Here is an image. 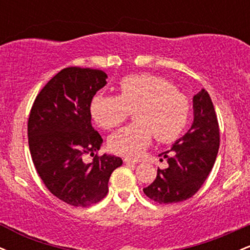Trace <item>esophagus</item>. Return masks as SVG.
<instances>
[{
  "label": "esophagus",
  "mask_w": 250,
  "mask_h": 250,
  "mask_svg": "<svg viewBox=\"0 0 250 250\" xmlns=\"http://www.w3.org/2000/svg\"><path fill=\"white\" fill-rule=\"evenodd\" d=\"M123 162H125V165L127 166H135L137 163L136 160L129 159V157H125V159H123Z\"/></svg>",
  "instance_id": "esophagus-1"
}]
</instances>
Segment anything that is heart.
I'll list each match as a JSON object with an SVG mask.
<instances>
[{"label":"heart","mask_w":250,"mask_h":250,"mask_svg":"<svg viewBox=\"0 0 250 250\" xmlns=\"http://www.w3.org/2000/svg\"><path fill=\"white\" fill-rule=\"evenodd\" d=\"M134 111L136 122L109 139V148L125 156H137L150 143L171 142L188 122L190 102L165 77L135 74L123 77L117 96L97 94L90 102V114L100 127L111 130Z\"/></svg>","instance_id":"b5f03b06"}]
</instances>
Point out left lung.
I'll return each instance as SVG.
<instances>
[{
  "label": "left lung",
  "mask_w": 250,
  "mask_h": 250,
  "mask_svg": "<svg viewBox=\"0 0 250 250\" xmlns=\"http://www.w3.org/2000/svg\"><path fill=\"white\" fill-rule=\"evenodd\" d=\"M194 122L174 143L170 150L159 155L168 167L157 169L156 179L143 189L160 205L182 202L199 191L214 167L220 147V128L214 104L202 89L193 99Z\"/></svg>",
  "instance_id": "1"
}]
</instances>
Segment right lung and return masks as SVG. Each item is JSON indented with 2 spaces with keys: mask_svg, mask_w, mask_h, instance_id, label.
<instances>
[{
  "mask_svg": "<svg viewBox=\"0 0 250 250\" xmlns=\"http://www.w3.org/2000/svg\"><path fill=\"white\" fill-rule=\"evenodd\" d=\"M107 77L99 69L64 68L37 94L29 114L28 142L37 174L51 194L74 207L100 202L111 173L122 165L107 154L82 161L103 142L91 125L90 102Z\"/></svg>",
  "mask_w": 250,
  "mask_h": 250,
  "instance_id": "obj_1",
  "label": "right lung"
}]
</instances>
